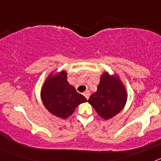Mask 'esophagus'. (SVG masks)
<instances>
[{"instance_id": "obj_1", "label": "esophagus", "mask_w": 161, "mask_h": 161, "mask_svg": "<svg viewBox=\"0 0 161 161\" xmlns=\"http://www.w3.org/2000/svg\"><path fill=\"white\" fill-rule=\"evenodd\" d=\"M89 95H90V93H89V91H86V92H85V93H84V96L85 97V98H86V99H89Z\"/></svg>"}]
</instances>
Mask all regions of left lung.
<instances>
[{
	"label": "left lung",
	"instance_id": "left-lung-1",
	"mask_svg": "<svg viewBox=\"0 0 161 161\" xmlns=\"http://www.w3.org/2000/svg\"><path fill=\"white\" fill-rule=\"evenodd\" d=\"M126 102V91L120 80L104 72L96 93L91 95L89 102L102 119H111L123 109Z\"/></svg>",
	"mask_w": 161,
	"mask_h": 161
}]
</instances>
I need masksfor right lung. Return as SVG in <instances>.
<instances>
[{
  "instance_id": "obj_1",
  "label": "right lung",
  "mask_w": 161,
  "mask_h": 161,
  "mask_svg": "<svg viewBox=\"0 0 161 161\" xmlns=\"http://www.w3.org/2000/svg\"><path fill=\"white\" fill-rule=\"evenodd\" d=\"M41 97L48 111L64 119L72 115L78 105L87 102L68 83L64 71L50 75L42 88Z\"/></svg>"
}]
</instances>
